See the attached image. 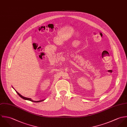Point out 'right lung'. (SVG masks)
Returning <instances> with one entry per match:
<instances>
[{"mask_svg": "<svg viewBox=\"0 0 127 127\" xmlns=\"http://www.w3.org/2000/svg\"><path fill=\"white\" fill-rule=\"evenodd\" d=\"M16 91V90H15ZM16 91V92H17V93L19 95V96L20 97H21L22 98H23V99H24V100H28V101H32V102H41V101H44L45 99H44V100H40V101H33V100H32L31 99H30V98H26V97H24V96H23L22 95H21L20 93H19L17 91Z\"/></svg>", "mask_w": 127, "mask_h": 127, "instance_id": "right-lung-1", "label": "right lung"}]
</instances>
